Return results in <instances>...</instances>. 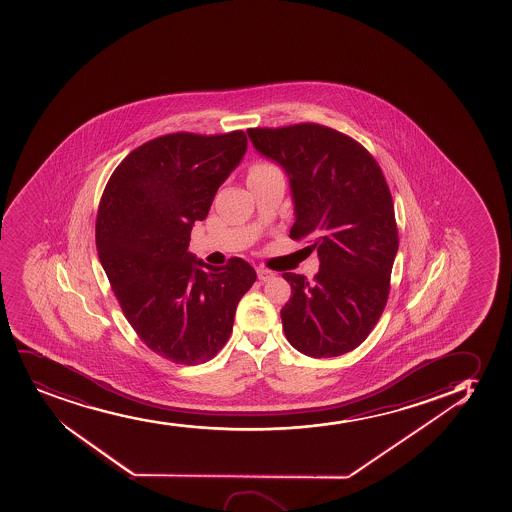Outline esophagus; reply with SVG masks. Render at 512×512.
I'll return each instance as SVG.
<instances>
[{"label":"esophagus","instance_id":"esophagus-1","mask_svg":"<svg viewBox=\"0 0 512 512\" xmlns=\"http://www.w3.org/2000/svg\"><path fill=\"white\" fill-rule=\"evenodd\" d=\"M257 276H259V281L267 282L270 281V279H274L276 274H274V272H270V270L267 269H259L257 270Z\"/></svg>","mask_w":512,"mask_h":512}]
</instances>
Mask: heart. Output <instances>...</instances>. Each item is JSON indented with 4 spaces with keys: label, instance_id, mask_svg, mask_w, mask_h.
Instances as JSON below:
<instances>
[{
    "label": "heart",
    "instance_id": "b5f03b06",
    "mask_svg": "<svg viewBox=\"0 0 512 512\" xmlns=\"http://www.w3.org/2000/svg\"><path fill=\"white\" fill-rule=\"evenodd\" d=\"M281 170L276 167V165H272V163H267V161H260V163H255L252 168H250V173H248V182H253V180H264V178L274 177V175H279Z\"/></svg>",
    "mask_w": 512,
    "mask_h": 512
}]
</instances>
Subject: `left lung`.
Here are the masks:
<instances>
[{
  "label": "left lung",
  "instance_id": "1",
  "mask_svg": "<svg viewBox=\"0 0 512 512\" xmlns=\"http://www.w3.org/2000/svg\"><path fill=\"white\" fill-rule=\"evenodd\" d=\"M260 155L288 173L294 202L289 236L308 240L320 270L308 281L284 272L291 299L282 328L294 349L337 357L361 345L386 306L398 231L390 189L364 146L320 124L255 127Z\"/></svg>",
  "mask_w": 512,
  "mask_h": 512
}]
</instances>
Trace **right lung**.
<instances>
[{"instance_id":"add662e5","label":"right lung","mask_w":512,"mask_h":512,"mask_svg":"<svg viewBox=\"0 0 512 512\" xmlns=\"http://www.w3.org/2000/svg\"><path fill=\"white\" fill-rule=\"evenodd\" d=\"M247 151L243 131L151 139L115 168L98 206L95 242L122 313L139 339L175 364H201L230 339L252 265L223 267L187 250L219 185Z\"/></svg>"}]
</instances>
